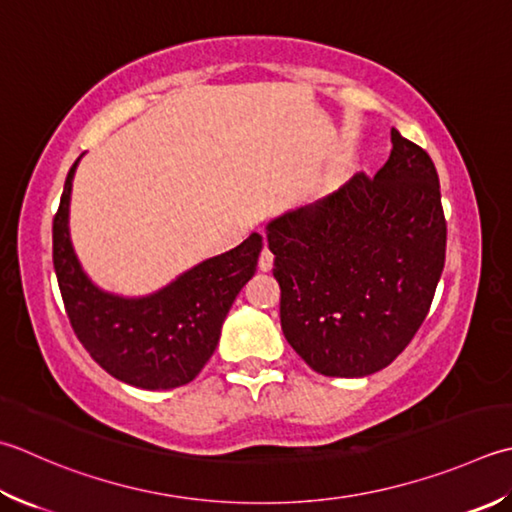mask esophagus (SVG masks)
<instances>
[{
	"instance_id": "1",
	"label": "esophagus",
	"mask_w": 512,
	"mask_h": 512,
	"mask_svg": "<svg viewBox=\"0 0 512 512\" xmlns=\"http://www.w3.org/2000/svg\"><path fill=\"white\" fill-rule=\"evenodd\" d=\"M273 259H275V255L270 253L268 246H264L262 255H259V270H270V268H273Z\"/></svg>"
}]
</instances>
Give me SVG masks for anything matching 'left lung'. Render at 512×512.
I'll use <instances>...</instances> for the list:
<instances>
[{
  "label": "left lung",
  "instance_id": "8db88e82",
  "mask_svg": "<svg viewBox=\"0 0 512 512\" xmlns=\"http://www.w3.org/2000/svg\"><path fill=\"white\" fill-rule=\"evenodd\" d=\"M388 162L266 226L286 342L326 377H366L410 344L446 259L433 159L390 130Z\"/></svg>",
  "mask_w": 512,
  "mask_h": 512
}]
</instances>
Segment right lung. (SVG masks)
<instances>
[{
  "instance_id": "1",
  "label": "right lung",
  "mask_w": 512,
  "mask_h": 512,
  "mask_svg": "<svg viewBox=\"0 0 512 512\" xmlns=\"http://www.w3.org/2000/svg\"><path fill=\"white\" fill-rule=\"evenodd\" d=\"M79 162V159H77ZM77 162L68 170L53 219V266L75 335L108 375L144 390L184 386L215 353L239 290L255 275L262 235L186 270L148 297L99 290L79 266L68 235V202Z\"/></svg>"
}]
</instances>
